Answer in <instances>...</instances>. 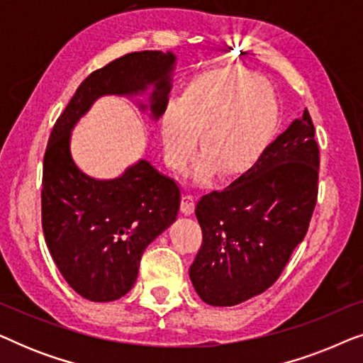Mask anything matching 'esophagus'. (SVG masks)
Masks as SVG:
<instances>
[{
  "label": "esophagus",
  "instance_id": "34e87169",
  "mask_svg": "<svg viewBox=\"0 0 363 363\" xmlns=\"http://www.w3.org/2000/svg\"><path fill=\"white\" fill-rule=\"evenodd\" d=\"M193 210H195V195L185 193L182 198V211L185 213V215H191Z\"/></svg>",
  "mask_w": 363,
  "mask_h": 363
}]
</instances>
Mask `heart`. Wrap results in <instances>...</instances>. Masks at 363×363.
Instances as JSON below:
<instances>
[{"label": "heart", "mask_w": 363, "mask_h": 363, "mask_svg": "<svg viewBox=\"0 0 363 363\" xmlns=\"http://www.w3.org/2000/svg\"><path fill=\"white\" fill-rule=\"evenodd\" d=\"M279 125V107L266 81L251 72H210L188 82L182 99L167 101L162 135L167 160L182 168L201 153L221 173H236L259 158ZM208 172V163L200 173Z\"/></svg>", "instance_id": "heart-1"}]
</instances>
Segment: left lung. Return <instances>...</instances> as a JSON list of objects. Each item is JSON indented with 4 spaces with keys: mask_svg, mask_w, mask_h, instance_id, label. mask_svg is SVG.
I'll use <instances>...</instances> for the list:
<instances>
[{
    "mask_svg": "<svg viewBox=\"0 0 363 363\" xmlns=\"http://www.w3.org/2000/svg\"><path fill=\"white\" fill-rule=\"evenodd\" d=\"M314 137L306 108L250 170L198 200L203 241L190 279L206 304H240L269 289L284 271L317 203L320 160Z\"/></svg>",
    "mask_w": 363,
    "mask_h": 363,
    "instance_id": "1",
    "label": "left lung"
}]
</instances>
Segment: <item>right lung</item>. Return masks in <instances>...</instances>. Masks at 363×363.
I'll return each instance as SVG.
<instances>
[{"label":"right lung","instance_id":"add662e5","mask_svg":"<svg viewBox=\"0 0 363 363\" xmlns=\"http://www.w3.org/2000/svg\"><path fill=\"white\" fill-rule=\"evenodd\" d=\"M172 52H128L84 79L54 123L43 163L44 240L69 286L92 302L117 301L135 284L145 247L175 221L182 193L140 160L116 180H94L72 162L69 137L97 97L138 94L153 84L152 116L170 92Z\"/></svg>","mask_w":363,"mask_h":363}]
</instances>
